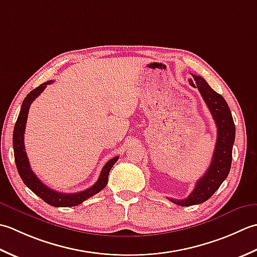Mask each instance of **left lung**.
I'll list each match as a JSON object with an SVG mask.
<instances>
[{"mask_svg":"<svg viewBox=\"0 0 257 257\" xmlns=\"http://www.w3.org/2000/svg\"><path fill=\"white\" fill-rule=\"evenodd\" d=\"M193 78L194 82L190 81L191 85L198 88L216 124L217 140L208 170L196 182L195 188L191 194L184 200L169 198L171 202L180 206L201 204L207 201L217 191L231 170L232 151L235 141V124L226 101L221 94L214 91L202 76L193 75Z\"/></svg>","mask_w":257,"mask_h":257,"instance_id":"left-lung-1","label":"left lung"}]
</instances>
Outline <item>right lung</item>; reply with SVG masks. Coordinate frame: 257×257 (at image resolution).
<instances>
[{"label": "right lung", "instance_id": "obj_1", "mask_svg": "<svg viewBox=\"0 0 257 257\" xmlns=\"http://www.w3.org/2000/svg\"><path fill=\"white\" fill-rule=\"evenodd\" d=\"M51 83L52 81L42 83L40 86L34 88L33 91H31L28 95H26L22 103V107H21L18 121L15 123L13 132V149L15 164H17L19 174L21 176V179L24 182V184L33 193H35L39 197H41L45 203H48L49 205L55 207L76 206L78 204L86 201L87 198L95 195L96 193L102 191L103 188L106 186L109 171H111L112 166L116 163L118 156H115V158L107 161V163L103 166L101 174H99L98 180L96 181L95 184L92 185L90 188H86L85 191L66 194V193H61L52 190V188L44 185L43 183L39 180V177L34 174V172L31 169L28 155H26L24 146V131L31 104H32L34 99L38 97L40 94L45 90V87L51 84Z\"/></svg>", "mask_w": 257, "mask_h": 257}]
</instances>
